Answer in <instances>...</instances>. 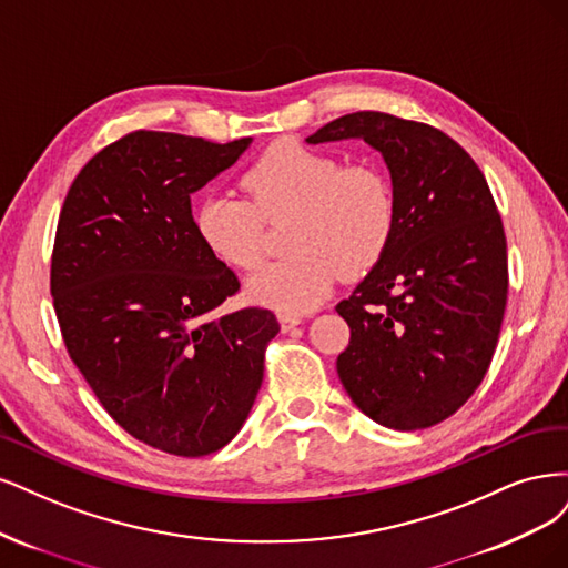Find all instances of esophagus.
<instances>
[{"instance_id": "1", "label": "esophagus", "mask_w": 568, "mask_h": 568, "mask_svg": "<svg viewBox=\"0 0 568 568\" xmlns=\"http://www.w3.org/2000/svg\"><path fill=\"white\" fill-rule=\"evenodd\" d=\"M278 318H281V327H283L285 333H287V331H292V327L300 325V323L304 321V316H300V314H281Z\"/></svg>"}]
</instances>
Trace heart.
I'll list each match as a JSON object with an SVG mask.
<instances>
[{
    "instance_id": "b5f03b06",
    "label": "heart",
    "mask_w": 568,
    "mask_h": 568,
    "mask_svg": "<svg viewBox=\"0 0 568 568\" xmlns=\"http://www.w3.org/2000/svg\"><path fill=\"white\" fill-rule=\"evenodd\" d=\"M245 197L207 195L195 210L200 243L235 271H254L268 250V224L287 222L290 257L247 285L250 297L283 314L316 308L339 276L371 273L394 243L398 205L375 162H344L300 141L271 143L241 176Z\"/></svg>"
}]
</instances>
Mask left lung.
Listing matches in <instances>:
<instances>
[{"instance_id": "8db88e82", "label": "left lung", "mask_w": 568, "mask_h": 568, "mask_svg": "<svg viewBox=\"0 0 568 568\" xmlns=\"http://www.w3.org/2000/svg\"><path fill=\"white\" fill-rule=\"evenodd\" d=\"M361 136L392 172L394 243L335 308L349 325L337 375L375 423H444L477 392L507 304V241L496 200L460 143L432 124L358 111L308 143Z\"/></svg>"}]
</instances>
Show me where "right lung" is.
Listing matches in <instances>:
<instances>
[{"label": "right lung", "instance_id": "1", "mask_svg": "<svg viewBox=\"0 0 568 568\" xmlns=\"http://www.w3.org/2000/svg\"><path fill=\"white\" fill-rule=\"evenodd\" d=\"M247 145L136 130L84 164L61 207L51 295L65 349L105 413L170 455L231 442L281 331L262 306L214 314L241 281L200 243L191 210Z\"/></svg>", "mask_w": 568, "mask_h": 568}]
</instances>
